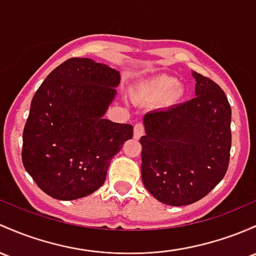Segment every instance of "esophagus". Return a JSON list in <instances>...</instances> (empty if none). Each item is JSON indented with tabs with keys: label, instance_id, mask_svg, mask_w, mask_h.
<instances>
[{
	"label": "esophagus",
	"instance_id": "34e87169",
	"mask_svg": "<svg viewBox=\"0 0 256 256\" xmlns=\"http://www.w3.org/2000/svg\"><path fill=\"white\" fill-rule=\"evenodd\" d=\"M143 134H144V126H143V124L142 122L134 124V138L138 140Z\"/></svg>",
	"mask_w": 256,
	"mask_h": 256
}]
</instances>
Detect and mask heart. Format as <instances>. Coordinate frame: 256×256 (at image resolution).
Masks as SVG:
<instances>
[{
	"mask_svg": "<svg viewBox=\"0 0 256 256\" xmlns=\"http://www.w3.org/2000/svg\"><path fill=\"white\" fill-rule=\"evenodd\" d=\"M137 94L143 100H156L166 98L168 103H176L184 97V92L175 78L169 75H159L144 84Z\"/></svg>",
	"mask_w": 256,
	"mask_h": 256,
	"instance_id": "obj_1",
	"label": "heart"
}]
</instances>
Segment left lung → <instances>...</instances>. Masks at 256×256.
Returning <instances> with one entry per match:
<instances>
[{"mask_svg": "<svg viewBox=\"0 0 256 256\" xmlns=\"http://www.w3.org/2000/svg\"><path fill=\"white\" fill-rule=\"evenodd\" d=\"M196 97L144 115L142 181L162 203L193 204L226 175L231 150V106L224 90L193 72Z\"/></svg>", "mask_w": 256, "mask_h": 256, "instance_id": "left-lung-1", "label": "left lung"}]
</instances>
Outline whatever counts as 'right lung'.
Segmentation results:
<instances>
[{"instance_id":"1","label":"right lung","mask_w":256,"mask_h":256,"mask_svg":"<svg viewBox=\"0 0 256 256\" xmlns=\"http://www.w3.org/2000/svg\"><path fill=\"white\" fill-rule=\"evenodd\" d=\"M120 74L90 58L53 69L34 94L23 131L25 170L60 200L87 196L104 184L110 160L134 126L103 119Z\"/></svg>"}]
</instances>
